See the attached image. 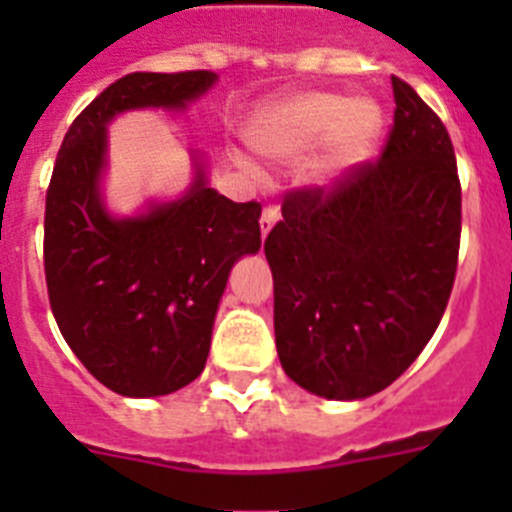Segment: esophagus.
I'll list each match as a JSON object with an SVG mask.
<instances>
[{
  "label": "esophagus",
  "instance_id": "obj_1",
  "mask_svg": "<svg viewBox=\"0 0 512 512\" xmlns=\"http://www.w3.org/2000/svg\"><path fill=\"white\" fill-rule=\"evenodd\" d=\"M279 220V207L277 205H264V210H261V217H259V223H261V233H269L271 225L277 223Z\"/></svg>",
  "mask_w": 512,
  "mask_h": 512
}]
</instances>
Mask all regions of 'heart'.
I'll return each mask as SVG.
<instances>
[{
  "instance_id": "1",
  "label": "heart",
  "mask_w": 512,
  "mask_h": 512,
  "mask_svg": "<svg viewBox=\"0 0 512 512\" xmlns=\"http://www.w3.org/2000/svg\"><path fill=\"white\" fill-rule=\"evenodd\" d=\"M377 130L379 110L372 102L302 94L266 110L248 133V143L269 158L295 161L336 135L338 156L351 158L372 143Z\"/></svg>"
}]
</instances>
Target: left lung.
Instances as JSON below:
<instances>
[{
  "label": "left lung",
  "instance_id": "obj_1",
  "mask_svg": "<svg viewBox=\"0 0 512 512\" xmlns=\"http://www.w3.org/2000/svg\"><path fill=\"white\" fill-rule=\"evenodd\" d=\"M392 92L382 153L328 187L289 189L264 241L282 369L328 400L390 387L454 289L461 184L449 130L408 81L392 76Z\"/></svg>",
  "mask_w": 512,
  "mask_h": 512
}]
</instances>
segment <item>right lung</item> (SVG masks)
<instances>
[{
  "instance_id": "1",
  "label": "right lung",
  "mask_w": 512,
  "mask_h": 512,
  "mask_svg": "<svg viewBox=\"0 0 512 512\" xmlns=\"http://www.w3.org/2000/svg\"><path fill=\"white\" fill-rule=\"evenodd\" d=\"M212 71L128 74L71 122L45 192L43 266L61 336L104 387L156 397L200 377L233 264L261 248V205L207 187L115 220L99 200L104 125L133 107H184Z\"/></svg>"
}]
</instances>
